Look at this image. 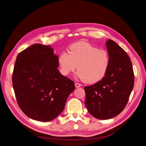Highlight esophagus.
I'll return each mask as SVG.
<instances>
[{"label":"esophagus","mask_w":146,"mask_h":146,"mask_svg":"<svg viewBox=\"0 0 146 146\" xmlns=\"http://www.w3.org/2000/svg\"><path fill=\"white\" fill-rule=\"evenodd\" d=\"M75 87H76V88L80 87L82 86V85H81L80 84H79V83H75Z\"/></svg>","instance_id":"obj_1"}]
</instances>
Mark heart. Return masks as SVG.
I'll use <instances>...</instances> for the list:
<instances>
[{
    "label": "heart",
    "mask_w": 146,
    "mask_h": 146,
    "mask_svg": "<svg viewBox=\"0 0 146 146\" xmlns=\"http://www.w3.org/2000/svg\"><path fill=\"white\" fill-rule=\"evenodd\" d=\"M59 71L68 76L77 66V75L88 84H94L104 78L109 68V54L89 43L76 42L69 48V53L62 51L58 59Z\"/></svg>",
    "instance_id": "heart-1"
}]
</instances>
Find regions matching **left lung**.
<instances>
[{
	"mask_svg": "<svg viewBox=\"0 0 146 146\" xmlns=\"http://www.w3.org/2000/svg\"><path fill=\"white\" fill-rule=\"evenodd\" d=\"M110 63L104 78L84 87L85 104L95 118L108 119L124 110L134 85V73L130 58L112 40L106 42Z\"/></svg>",
	"mask_w": 146,
	"mask_h": 146,
	"instance_id": "left-lung-1",
	"label": "left lung"
}]
</instances>
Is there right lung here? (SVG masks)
Segmentation results:
<instances>
[{"instance_id": "add662e5", "label": "right lung", "mask_w": 146, "mask_h": 146, "mask_svg": "<svg viewBox=\"0 0 146 146\" xmlns=\"http://www.w3.org/2000/svg\"><path fill=\"white\" fill-rule=\"evenodd\" d=\"M58 57L48 45L36 44L17 56L13 87L20 109L29 118L49 121L63 111L73 81L60 73Z\"/></svg>"}]
</instances>
